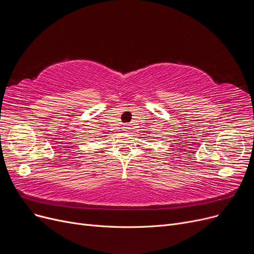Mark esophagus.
<instances>
[{"mask_svg":"<svg viewBox=\"0 0 254 254\" xmlns=\"http://www.w3.org/2000/svg\"><path fill=\"white\" fill-rule=\"evenodd\" d=\"M124 128H125V129H126V130H127V129H128V128H129V127H128V126H127V125H126V127H124Z\"/></svg>","mask_w":254,"mask_h":254,"instance_id":"obj_1","label":"esophagus"}]
</instances>
